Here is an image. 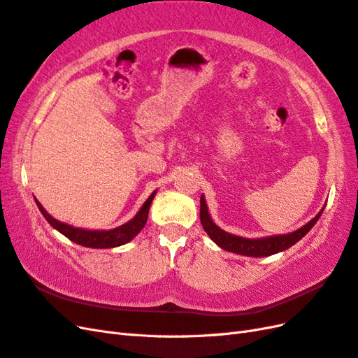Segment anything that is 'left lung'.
Here are the masks:
<instances>
[{
  "label": "left lung",
  "instance_id": "left-lung-1",
  "mask_svg": "<svg viewBox=\"0 0 358 358\" xmlns=\"http://www.w3.org/2000/svg\"><path fill=\"white\" fill-rule=\"evenodd\" d=\"M324 208L317 212V215L313 220L308 221L306 226L292 231V234L248 239V238L227 234V231H224L223 229H220L214 223V221H212L209 212H208L206 200L201 196L200 197V221H201L203 229H205V231L209 235V238L223 250L231 251V253H236V255H243V256L266 257V256L280 253V251H285L289 247L296 244L298 241L301 239L304 235H307L308 230H310L316 224V221L320 220Z\"/></svg>",
  "mask_w": 358,
  "mask_h": 358
}]
</instances>
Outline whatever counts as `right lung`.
Here are the masks:
<instances>
[{
	"mask_svg": "<svg viewBox=\"0 0 358 358\" xmlns=\"http://www.w3.org/2000/svg\"><path fill=\"white\" fill-rule=\"evenodd\" d=\"M155 194L157 191H153L150 197L144 201L141 209L137 212V215H135L131 221L111 230H87V229L73 227L51 217L37 200H36V205L38 209H41L42 215L46 218L48 223H50L54 229L59 230L60 234H63L66 238H69L72 243L80 244L83 247H90V248H114V247L129 243V241H132L140 234L141 229L148 221L150 203L153 197H155Z\"/></svg>",
	"mask_w": 358,
	"mask_h": 358,
	"instance_id": "obj_1",
	"label": "right lung"
}]
</instances>
